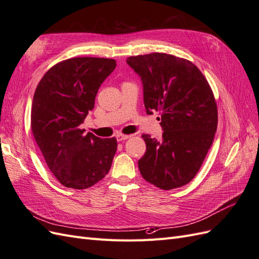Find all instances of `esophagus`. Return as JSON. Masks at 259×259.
Here are the masks:
<instances>
[{
    "mask_svg": "<svg viewBox=\"0 0 259 259\" xmlns=\"http://www.w3.org/2000/svg\"><path fill=\"white\" fill-rule=\"evenodd\" d=\"M128 138H131V135H124V134H117V135H116L117 142H122V140L128 139Z\"/></svg>",
    "mask_w": 259,
    "mask_h": 259,
    "instance_id": "esophagus-1",
    "label": "esophagus"
}]
</instances>
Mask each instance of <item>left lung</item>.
Masks as SVG:
<instances>
[{
  "label": "left lung",
  "instance_id": "1",
  "mask_svg": "<svg viewBox=\"0 0 259 259\" xmlns=\"http://www.w3.org/2000/svg\"><path fill=\"white\" fill-rule=\"evenodd\" d=\"M142 77L148 114L159 111L160 140L143 134L146 153L138 161L148 183L170 190L190 183L199 171L217 130L213 91L190 60L165 53L127 58Z\"/></svg>",
  "mask_w": 259,
  "mask_h": 259
}]
</instances>
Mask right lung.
I'll return each mask as SVG.
<instances>
[{
    "instance_id": "1",
    "label": "right lung",
    "mask_w": 259,
    "mask_h": 259,
    "mask_svg": "<svg viewBox=\"0 0 259 259\" xmlns=\"http://www.w3.org/2000/svg\"><path fill=\"white\" fill-rule=\"evenodd\" d=\"M115 67L110 58H69L53 66L36 86L31 131L53 175L67 188L88 189L111 167L116 138L85 134L80 124Z\"/></svg>"
}]
</instances>
